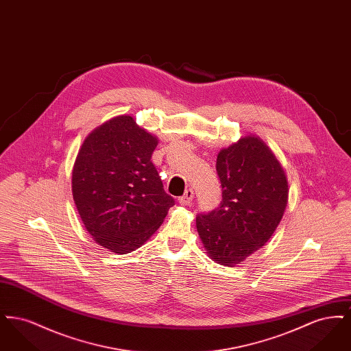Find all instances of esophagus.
<instances>
[{"label": "esophagus", "mask_w": 351, "mask_h": 351, "mask_svg": "<svg viewBox=\"0 0 351 351\" xmlns=\"http://www.w3.org/2000/svg\"><path fill=\"white\" fill-rule=\"evenodd\" d=\"M178 200H179L180 205H189V204L192 202V200H193V191H192V189H186V191L184 192L183 196L179 197Z\"/></svg>", "instance_id": "esophagus-1"}]
</instances>
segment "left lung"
I'll return each mask as SVG.
<instances>
[{"label":"left lung","mask_w":351,"mask_h":351,"mask_svg":"<svg viewBox=\"0 0 351 351\" xmlns=\"http://www.w3.org/2000/svg\"><path fill=\"white\" fill-rule=\"evenodd\" d=\"M222 186L217 209L196 217L208 255L234 267L261 249L276 230L288 201L283 167L267 145L247 135L218 152Z\"/></svg>","instance_id":"1"}]
</instances>
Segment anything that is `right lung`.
<instances>
[{"label": "right lung", "mask_w": 351, "mask_h": 351, "mask_svg": "<svg viewBox=\"0 0 351 351\" xmlns=\"http://www.w3.org/2000/svg\"><path fill=\"white\" fill-rule=\"evenodd\" d=\"M158 138L118 116L89 134L76 156L72 193L84 226L102 247L128 254L163 223L173 197L151 155Z\"/></svg>", "instance_id": "add662e5"}]
</instances>
